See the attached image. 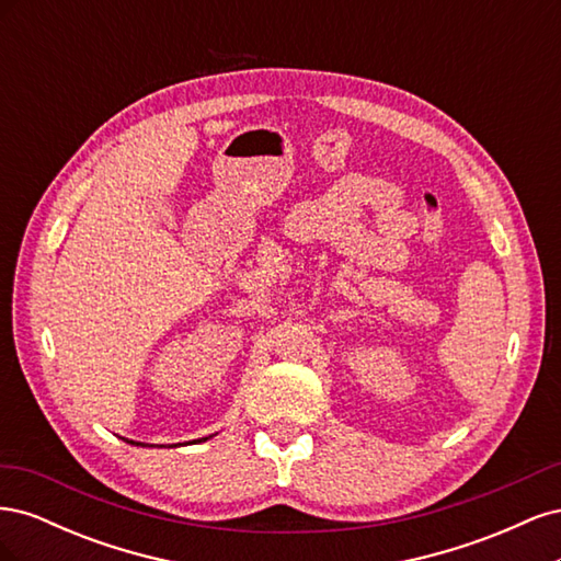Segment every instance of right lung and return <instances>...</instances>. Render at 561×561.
I'll list each match as a JSON object with an SVG mask.
<instances>
[{
  "label": "right lung",
  "mask_w": 561,
  "mask_h": 561,
  "mask_svg": "<svg viewBox=\"0 0 561 561\" xmlns=\"http://www.w3.org/2000/svg\"><path fill=\"white\" fill-rule=\"evenodd\" d=\"M203 439H208V437H201V439H194V443H203ZM126 443H130V445H135V447H145L142 443H135V439H126Z\"/></svg>",
  "instance_id": "right-lung-1"
}]
</instances>
